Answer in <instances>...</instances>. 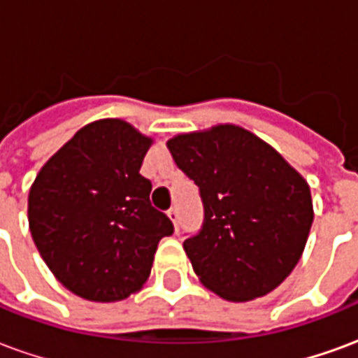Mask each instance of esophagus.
<instances>
[{
  "instance_id": "obj_1",
  "label": "esophagus",
  "mask_w": 358,
  "mask_h": 358,
  "mask_svg": "<svg viewBox=\"0 0 358 358\" xmlns=\"http://www.w3.org/2000/svg\"><path fill=\"white\" fill-rule=\"evenodd\" d=\"M166 215H169V218H171V220H172V224H174V228L178 230V224H180V213H178V209H176V207H172V209H169V213H166Z\"/></svg>"
}]
</instances>
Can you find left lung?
I'll use <instances>...</instances> for the list:
<instances>
[{"instance_id": "obj_1", "label": "left lung", "mask_w": 358, "mask_h": 358, "mask_svg": "<svg viewBox=\"0 0 358 358\" xmlns=\"http://www.w3.org/2000/svg\"><path fill=\"white\" fill-rule=\"evenodd\" d=\"M166 145L201 195V230L184 241L201 284L228 301L276 289L299 263L315 218L305 178L240 126L180 134Z\"/></svg>"}]
</instances>
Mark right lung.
Wrapping results in <instances>:
<instances>
[{
  "instance_id": "1",
  "label": "right lung",
  "mask_w": 358,
  "mask_h": 358,
  "mask_svg": "<svg viewBox=\"0 0 358 358\" xmlns=\"http://www.w3.org/2000/svg\"><path fill=\"white\" fill-rule=\"evenodd\" d=\"M151 138L120 118L84 126L43 164L28 194L36 248L61 284L97 303L145 284L157 245L174 232L140 174Z\"/></svg>"
}]
</instances>
